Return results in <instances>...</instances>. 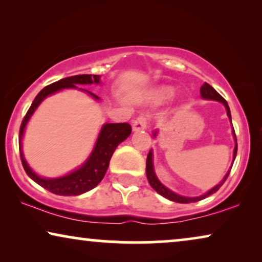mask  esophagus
<instances>
[{
  "mask_svg": "<svg viewBox=\"0 0 262 262\" xmlns=\"http://www.w3.org/2000/svg\"><path fill=\"white\" fill-rule=\"evenodd\" d=\"M146 125H148V118L145 116H139L132 123V128H134V131L145 130Z\"/></svg>",
  "mask_w": 262,
  "mask_h": 262,
  "instance_id": "1",
  "label": "esophagus"
}]
</instances>
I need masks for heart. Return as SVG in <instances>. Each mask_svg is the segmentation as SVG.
I'll list each match as a JSON object with an SVG mask.
<instances>
[{"label": "heart", "instance_id": "1", "mask_svg": "<svg viewBox=\"0 0 262 262\" xmlns=\"http://www.w3.org/2000/svg\"><path fill=\"white\" fill-rule=\"evenodd\" d=\"M174 94L175 92L173 88L168 87V85H163V87H160L155 93H154V100H155V102L161 103L170 100L174 96Z\"/></svg>", "mask_w": 262, "mask_h": 262}]
</instances>
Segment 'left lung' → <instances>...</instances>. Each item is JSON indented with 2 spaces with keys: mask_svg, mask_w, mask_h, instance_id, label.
Here are the masks:
<instances>
[{
  "mask_svg": "<svg viewBox=\"0 0 262 262\" xmlns=\"http://www.w3.org/2000/svg\"><path fill=\"white\" fill-rule=\"evenodd\" d=\"M200 95H202L203 99H206V100H214V101H220L223 103L225 106V110H227V114L229 117V119L231 120V113H230V108H229V105L228 102L225 101V100L222 98V95H220V93H217L216 89L213 87H211L209 83H204L202 87H200ZM232 134H234V138H235V149H234V160L236 157V154H237V141H236V135H235V131H232ZM154 136H156V132L154 134ZM146 178H148V181L151 187L155 189V191L161 194L164 198L171 200V202H175V203H182V204H188V203H195V202H199V200L202 199H205L206 196H209L211 194H213V193H216L218 189L221 188V186L224 184L225 180H227V178L229 177V173H230V170L228 171L227 175H225L223 180H222L220 184L217 186H214L213 188H211L209 192H206L205 194L203 195H199V196H184V195H179L177 193H174L173 191H170V189H168L166 186H163L161 184L159 179H157L156 174H155V170H154V164H152V151L150 150L149 154H148V157H146Z\"/></svg>",
  "mask_w": 262,
  "mask_h": 262,
  "instance_id": "left-lung-1",
  "label": "left lung"
}]
</instances>
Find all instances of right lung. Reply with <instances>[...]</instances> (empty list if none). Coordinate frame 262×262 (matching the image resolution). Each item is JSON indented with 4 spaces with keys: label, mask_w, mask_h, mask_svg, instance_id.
I'll use <instances>...</instances> for the list:
<instances>
[{
    "label": "right lung",
    "mask_w": 262,
    "mask_h": 262,
    "mask_svg": "<svg viewBox=\"0 0 262 262\" xmlns=\"http://www.w3.org/2000/svg\"><path fill=\"white\" fill-rule=\"evenodd\" d=\"M92 83H100V76L99 75H76V76H70L62 78V80L53 82V83L46 85L42 88L39 94L35 96V99L32 102L30 108H28L26 116H25L23 123L20 126V134H19V149H20V156L21 162H23L24 169L26 171L28 177L32 180L40 185L48 191L55 193L58 195H78L82 193L91 191L100 184L105 177L107 168L110 166L111 157H112L114 150L117 146L120 144L121 142L125 141L128 136H130L132 128L130 124L127 123H117V124H105L101 127L100 131L98 141L95 143L94 149L88 157V160L82 164L80 168L76 170L71 171L70 174L64 175L60 178L55 179H45L39 177L28 166L26 160H25L23 154V144H21V139H23L25 127L37 110V107L40 105L42 100L46 96L53 94V93L60 91L64 88H77V84H92ZM80 91L87 92L91 94L95 100H99V96H96L93 93L85 91V89L80 88Z\"/></svg>",
    "instance_id": "1"
}]
</instances>
